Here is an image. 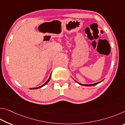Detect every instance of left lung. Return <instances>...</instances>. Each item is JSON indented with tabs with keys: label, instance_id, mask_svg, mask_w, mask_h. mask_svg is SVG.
<instances>
[{
	"label": "left lung",
	"instance_id": "obj_1",
	"mask_svg": "<svg viewBox=\"0 0 125 125\" xmlns=\"http://www.w3.org/2000/svg\"><path fill=\"white\" fill-rule=\"evenodd\" d=\"M103 80L102 81H101V82H98V83H94V84H80V83H78V82H77V83H78V84H79L80 85H83V86H94V85H96V84H99V83H101V82H103Z\"/></svg>",
	"mask_w": 125,
	"mask_h": 125
}]
</instances>
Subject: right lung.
Segmentation results:
<instances>
[{
	"mask_svg": "<svg viewBox=\"0 0 125 125\" xmlns=\"http://www.w3.org/2000/svg\"><path fill=\"white\" fill-rule=\"evenodd\" d=\"M51 75H50V77H49V78H48V79L47 80V82H46V83L44 84H43V85H41V86H39V87H37V88H30V89H39V88H41V87H42V86H43L44 85H45L46 84H47L48 82L50 81V79H51Z\"/></svg>",
	"mask_w": 125,
	"mask_h": 125,
	"instance_id": "obj_1",
	"label": "right lung"
}]
</instances>
